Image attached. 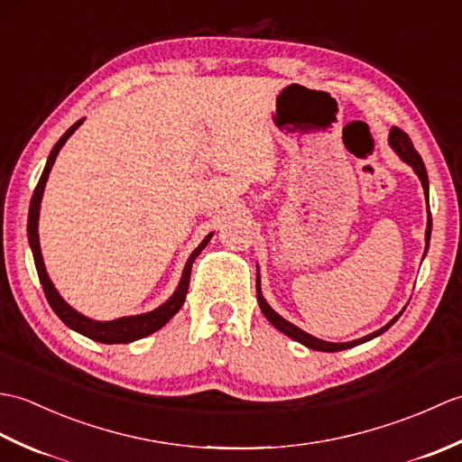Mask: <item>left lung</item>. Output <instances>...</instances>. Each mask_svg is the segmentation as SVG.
<instances>
[{
	"label": "left lung",
	"instance_id": "8db88e82",
	"mask_svg": "<svg viewBox=\"0 0 462 462\" xmlns=\"http://www.w3.org/2000/svg\"><path fill=\"white\" fill-rule=\"evenodd\" d=\"M389 146L397 152L399 159L403 161V162H407V164L411 166V169L415 171V174L419 176V180H420V184H423V190H425V196H427V208H429V176H427V169H425L423 159H420V154L415 151L413 143H411L409 134L403 133L401 129H397V126H393V129L389 131ZM430 228H433V222H430V214H429L427 232H425V240H427L425 254H427V250H429V242H430ZM425 254H423V256H425ZM256 293H258V303H260V310H262V313H263V318H266L273 328L280 329L282 333H286L288 337L296 339L298 343H301V346H306V347H310V349H316V351H326V353H333V351H341V349L356 347V346H361V343H365V341H369V339H373V337L381 336V333L387 331L391 326H393V323L401 318V313H403V311H401L399 316H395L393 319H391V321L387 323V326H383L381 329L369 333V336H365V337L353 339V341H347V343H331V341H323V339H319V337L310 336V333L300 329L298 326H293L291 321L283 319L278 311H273V310L270 308V303H268L266 300H263V296H262L260 273L256 276Z\"/></svg>",
	"mask_w": 462,
	"mask_h": 462
}]
</instances>
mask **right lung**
I'll list each match as a JSON object with an SVG mask.
<instances>
[{"instance_id": "1", "label": "right lung", "mask_w": 462, "mask_h": 462, "mask_svg": "<svg viewBox=\"0 0 462 462\" xmlns=\"http://www.w3.org/2000/svg\"><path fill=\"white\" fill-rule=\"evenodd\" d=\"M85 119L77 121L73 126H69V131L61 136V139L57 141V144L53 146V151L49 152V159L45 162V169L42 172V179H39L33 196H32V204H29V216H27V240H29V246H32L33 252V262H35V268H37V276L39 282H42L43 291H45V298L49 301V306L57 313L59 319H61L67 328H71L73 331L81 333V336L89 337L93 341H101V343H131L136 339H143L146 336H151V333L159 331L166 321H169L176 311L182 308L184 298H186V291H189V283H190V270H192V262L196 260V256L206 248V244L210 242L212 234L210 232L208 236H206L200 244L199 248H196L189 260H186V266L182 270V278L179 282V286H176L172 296L166 300L162 306H159L152 311H146V313H139V316H126V318H116L113 321H97L83 316L77 310H73L69 303L59 296V291L55 290L53 282L49 280V273L45 270V263H43V256H42V246H39V210H42V199H43V190H45V182L49 179V172H51V166L57 159L59 151L63 149V144L67 143L69 136H71L79 126L83 125Z\"/></svg>"}]
</instances>
